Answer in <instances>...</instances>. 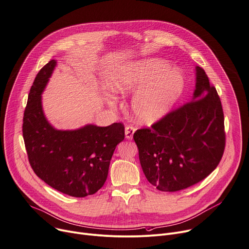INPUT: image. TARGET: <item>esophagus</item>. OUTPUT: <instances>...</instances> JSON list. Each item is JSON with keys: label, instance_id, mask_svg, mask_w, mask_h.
I'll return each mask as SVG.
<instances>
[{"label": "esophagus", "instance_id": "esophagus-1", "mask_svg": "<svg viewBox=\"0 0 249 249\" xmlns=\"http://www.w3.org/2000/svg\"><path fill=\"white\" fill-rule=\"evenodd\" d=\"M134 131H135V128L133 126H131V125H126L125 126V131L124 132H125V137L127 140H132Z\"/></svg>", "mask_w": 249, "mask_h": 249}]
</instances>
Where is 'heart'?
<instances>
[{
	"label": "heart",
	"mask_w": 249,
	"mask_h": 249,
	"mask_svg": "<svg viewBox=\"0 0 249 249\" xmlns=\"http://www.w3.org/2000/svg\"><path fill=\"white\" fill-rule=\"evenodd\" d=\"M186 85L184 74L162 60H149L123 68L112 87L122 94L137 92L131 107L137 122L151 124L166 116L182 96Z\"/></svg>",
	"instance_id": "b5f03b06"
}]
</instances>
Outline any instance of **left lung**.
<instances>
[{"mask_svg": "<svg viewBox=\"0 0 249 249\" xmlns=\"http://www.w3.org/2000/svg\"><path fill=\"white\" fill-rule=\"evenodd\" d=\"M133 140L146 179L159 191H180L208 177L223 157L226 132L222 103L205 70L196 67L190 102L137 129Z\"/></svg>", "mask_w": 249, "mask_h": 249, "instance_id": "left-lung-1", "label": "left lung"}]
</instances>
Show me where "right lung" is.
I'll use <instances>...</instances> for the list:
<instances>
[{"instance_id": "add662e5", "label": "right lung", "mask_w": 249, "mask_h": 249, "mask_svg": "<svg viewBox=\"0 0 249 249\" xmlns=\"http://www.w3.org/2000/svg\"><path fill=\"white\" fill-rule=\"evenodd\" d=\"M56 61L51 60L37 73L23 114L22 135L35 173L63 194L83 198L105 184L110 159L124 139V126L87 124L75 130L55 129L44 117L43 92Z\"/></svg>"}]
</instances>
